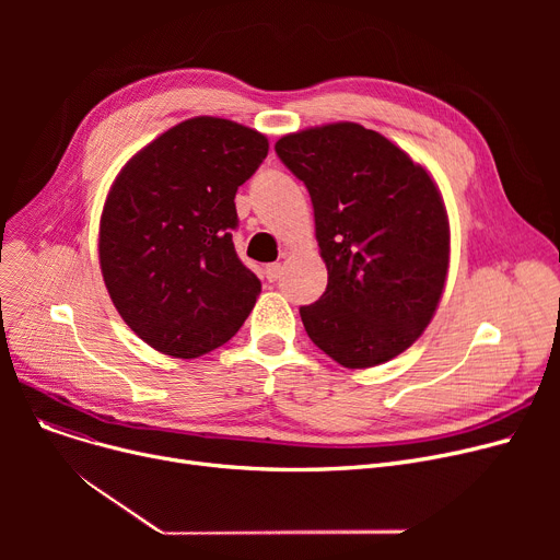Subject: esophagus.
<instances>
[{"label": "esophagus", "instance_id": "obj_1", "mask_svg": "<svg viewBox=\"0 0 560 560\" xmlns=\"http://www.w3.org/2000/svg\"><path fill=\"white\" fill-rule=\"evenodd\" d=\"M279 277H281V262H270L268 268H265V279L275 283Z\"/></svg>", "mask_w": 560, "mask_h": 560}]
</instances>
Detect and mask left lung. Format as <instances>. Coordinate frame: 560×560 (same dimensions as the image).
Segmentation results:
<instances>
[{
    "instance_id": "1",
    "label": "left lung",
    "mask_w": 560,
    "mask_h": 560,
    "mask_svg": "<svg viewBox=\"0 0 560 560\" xmlns=\"http://www.w3.org/2000/svg\"><path fill=\"white\" fill-rule=\"evenodd\" d=\"M275 150L308 188L329 272L325 295L300 308L308 338L351 370L395 359L427 329L450 265L429 172L357 122L290 133Z\"/></svg>"
}]
</instances>
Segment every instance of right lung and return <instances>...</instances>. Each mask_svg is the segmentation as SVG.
<instances>
[{"label": "right lung", "mask_w": 560, "mask_h": 560, "mask_svg": "<svg viewBox=\"0 0 560 560\" xmlns=\"http://www.w3.org/2000/svg\"><path fill=\"white\" fill-rule=\"evenodd\" d=\"M268 156V138L222 117L167 129L117 174L100 222L108 295L147 345L197 359L252 313L258 277L235 254V192Z\"/></svg>", "instance_id": "1"}]
</instances>
